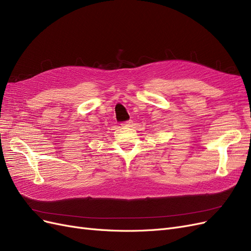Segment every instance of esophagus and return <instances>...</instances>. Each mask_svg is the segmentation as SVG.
I'll return each mask as SVG.
<instances>
[{
    "label": "esophagus",
    "mask_w": 251,
    "mask_h": 251,
    "mask_svg": "<svg viewBox=\"0 0 251 251\" xmlns=\"http://www.w3.org/2000/svg\"><path fill=\"white\" fill-rule=\"evenodd\" d=\"M121 126H125V127H130V126H132V121H131V120H128V121H126V123H124V124H121Z\"/></svg>",
    "instance_id": "esophagus-1"
}]
</instances>
